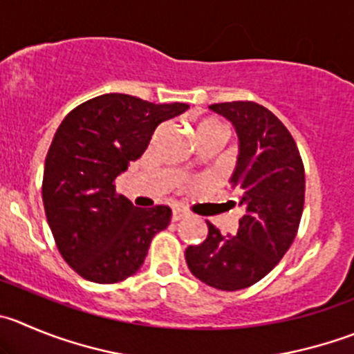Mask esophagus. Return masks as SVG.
Listing matches in <instances>:
<instances>
[{
    "mask_svg": "<svg viewBox=\"0 0 354 354\" xmlns=\"http://www.w3.org/2000/svg\"><path fill=\"white\" fill-rule=\"evenodd\" d=\"M187 217V212H184V210H180V208H175L174 212H171V221H183V218H186Z\"/></svg>",
    "mask_w": 354,
    "mask_h": 354,
    "instance_id": "esophagus-1",
    "label": "esophagus"
}]
</instances>
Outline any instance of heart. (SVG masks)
Here are the masks:
<instances>
[{"instance_id": "1", "label": "heart", "mask_w": 354, "mask_h": 354, "mask_svg": "<svg viewBox=\"0 0 354 354\" xmlns=\"http://www.w3.org/2000/svg\"><path fill=\"white\" fill-rule=\"evenodd\" d=\"M194 133H196V137L207 136V133H221V136H225V129L221 121L214 120V118H207V120H201L196 124Z\"/></svg>"}]
</instances>
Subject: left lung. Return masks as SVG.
Here are the masks:
<instances>
[{
    "mask_svg": "<svg viewBox=\"0 0 354 354\" xmlns=\"http://www.w3.org/2000/svg\"><path fill=\"white\" fill-rule=\"evenodd\" d=\"M233 123L240 140L231 186L247 214L234 236H222L207 221L203 243L186 248L198 280L218 290H241L262 280L295 240L304 210V165L297 144L274 114L250 100L212 104Z\"/></svg>",
    "mask_w": 354,
    "mask_h": 354,
    "instance_id": "1",
    "label": "left lung"
}]
</instances>
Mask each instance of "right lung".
<instances>
[{"label":"right lung","instance_id":"obj_1","mask_svg":"<svg viewBox=\"0 0 354 354\" xmlns=\"http://www.w3.org/2000/svg\"><path fill=\"white\" fill-rule=\"evenodd\" d=\"M187 107L106 93L74 107L57 129L43 205L60 255L85 280L118 283L136 274L154 234L170 224V208L133 207L114 180L142 156L158 124Z\"/></svg>","mask_w":354,"mask_h":354}]
</instances>
